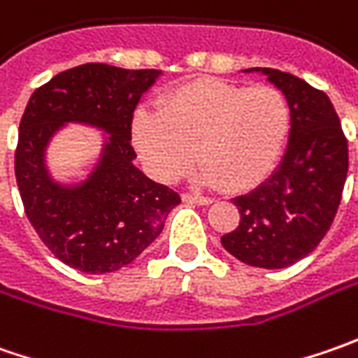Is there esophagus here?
Segmentation results:
<instances>
[{
    "label": "esophagus",
    "mask_w": 358,
    "mask_h": 358,
    "mask_svg": "<svg viewBox=\"0 0 358 358\" xmlns=\"http://www.w3.org/2000/svg\"><path fill=\"white\" fill-rule=\"evenodd\" d=\"M183 201L185 203H193V205H209L211 197H205V195H197V193H183Z\"/></svg>",
    "instance_id": "obj_1"
}]
</instances>
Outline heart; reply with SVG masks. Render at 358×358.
<instances>
[{"instance_id": "heart-1", "label": "heart", "mask_w": 358, "mask_h": 358, "mask_svg": "<svg viewBox=\"0 0 358 358\" xmlns=\"http://www.w3.org/2000/svg\"><path fill=\"white\" fill-rule=\"evenodd\" d=\"M293 123L285 93L271 85L243 87L201 79L167 91L159 111L133 115V141L161 181L179 179L197 157L207 185L249 189L277 167Z\"/></svg>"}]
</instances>
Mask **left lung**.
<instances>
[{"mask_svg": "<svg viewBox=\"0 0 358 358\" xmlns=\"http://www.w3.org/2000/svg\"><path fill=\"white\" fill-rule=\"evenodd\" d=\"M261 71L289 99V145L263 185L233 199L239 225L221 243L241 263L285 268L307 257L333 225L349 171V147L323 91L279 69Z\"/></svg>", "mask_w": 358, "mask_h": 358, "instance_id": "obj_1", "label": "left lung"}]
</instances>
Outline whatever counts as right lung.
Here are the masks:
<instances>
[{"instance_id":"obj_1","label":"right lung","mask_w":358,"mask_h":358,"mask_svg":"<svg viewBox=\"0 0 358 358\" xmlns=\"http://www.w3.org/2000/svg\"><path fill=\"white\" fill-rule=\"evenodd\" d=\"M157 76V69L83 63L37 87L23 111L15 147L23 209L43 245L77 271L101 275L129 265L181 203L177 191L133 165V111ZM65 120L112 133L98 171L79 187L53 186L43 169V147Z\"/></svg>"}]
</instances>
